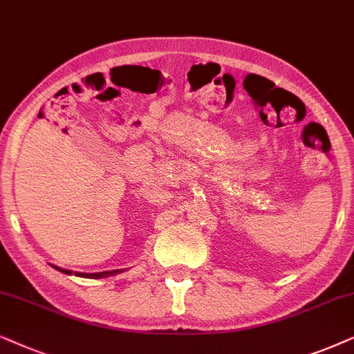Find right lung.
Returning <instances> with one entry per match:
<instances>
[{"mask_svg":"<svg viewBox=\"0 0 354 354\" xmlns=\"http://www.w3.org/2000/svg\"><path fill=\"white\" fill-rule=\"evenodd\" d=\"M55 267V266H53ZM56 270L63 272V273H68V275H71V270H64V268H59V267H55ZM121 270H108V272H98V273H79L75 272L74 275L77 277H84V279H105V277H110V275H116V273H120Z\"/></svg>","mask_w":354,"mask_h":354,"instance_id":"1","label":"right lung"}]
</instances>
